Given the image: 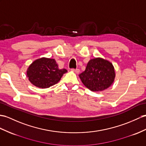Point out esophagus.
Segmentation results:
<instances>
[{"label":"esophagus","mask_w":146,"mask_h":146,"mask_svg":"<svg viewBox=\"0 0 146 146\" xmlns=\"http://www.w3.org/2000/svg\"><path fill=\"white\" fill-rule=\"evenodd\" d=\"M74 72H75L76 74H79L80 72V70L79 69H71Z\"/></svg>","instance_id":"obj_1"}]
</instances>
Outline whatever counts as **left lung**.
<instances>
[{"label":"left lung","mask_w":146,"mask_h":146,"mask_svg":"<svg viewBox=\"0 0 146 146\" xmlns=\"http://www.w3.org/2000/svg\"><path fill=\"white\" fill-rule=\"evenodd\" d=\"M82 82L93 92L104 90L114 82L115 72L112 64L100 58L91 59L86 69L79 74Z\"/></svg>","instance_id":"obj_1"}]
</instances>
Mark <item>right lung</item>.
<instances>
[{
	"label": "right lung",
	"instance_id": "right-lung-1",
	"mask_svg": "<svg viewBox=\"0 0 146 146\" xmlns=\"http://www.w3.org/2000/svg\"><path fill=\"white\" fill-rule=\"evenodd\" d=\"M65 69H60L55 59L42 58L32 62L27 71L30 82L39 88H49L61 80Z\"/></svg>",
	"mask_w": 146,
	"mask_h": 146
}]
</instances>
